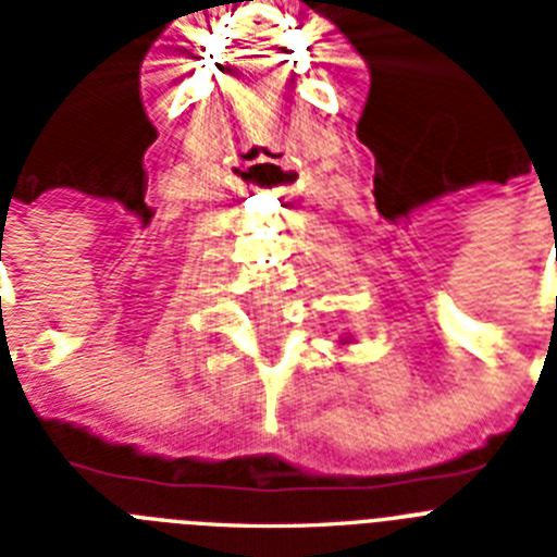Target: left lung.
<instances>
[{"label": "left lung", "instance_id": "left-lung-1", "mask_svg": "<svg viewBox=\"0 0 557 557\" xmlns=\"http://www.w3.org/2000/svg\"><path fill=\"white\" fill-rule=\"evenodd\" d=\"M345 343H348V339H345Z\"/></svg>", "mask_w": 557, "mask_h": 557}]
</instances>
